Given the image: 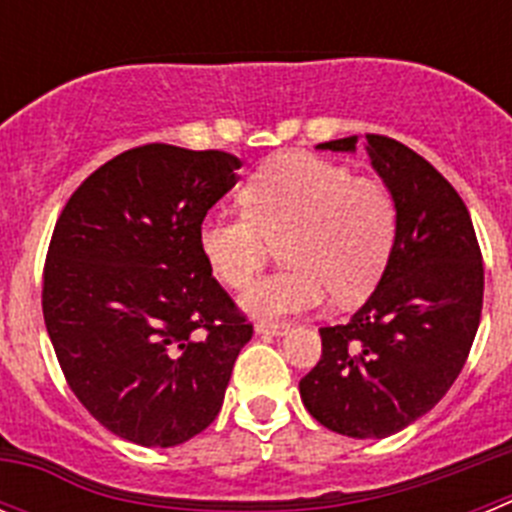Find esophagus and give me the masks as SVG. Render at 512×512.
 I'll use <instances>...</instances> for the list:
<instances>
[{
  "mask_svg": "<svg viewBox=\"0 0 512 512\" xmlns=\"http://www.w3.org/2000/svg\"><path fill=\"white\" fill-rule=\"evenodd\" d=\"M256 333L259 336H284L289 330V323H277V320H256Z\"/></svg>",
  "mask_w": 512,
  "mask_h": 512,
  "instance_id": "1",
  "label": "esophagus"
}]
</instances>
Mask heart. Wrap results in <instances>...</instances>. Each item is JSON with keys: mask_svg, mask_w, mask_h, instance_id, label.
Segmentation results:
<instances>
[{"mask_svg": "<svg viewBox=\"0 0 512 512\" xmlns=\"http://www.w3.org/2000/svg\"><path fill=\"white\" fill-rule=\"evenodd\" d=\"M241 212H210L200 225V251L212 277L243 289L282 246L287 269L243 295L251 315L279 318L318 307L333 295L354 305L372 295L397 241L395 197L382 182L346 166L284 153L243 187Z\"/></svg>", "mask_w": 512, "mask_h": 512, "instance_id": "1", "label": "heart"}]
</instances>
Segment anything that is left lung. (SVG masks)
I'll list each match as a JSON object with an SVG mask.
<instances>
[{
  "mask_svg": "<svg viewBox=\"0 0 512 512\" xmlns=\"http://www.w3.org/2000/svg\"><path fill=\"white\" fill-rule=\"evenodd\" d=\"M359 138L323 151H356ZM364 151L397 205V241L372 297L320 328L323 356L300 379L307 413L328 431L387 438L441 400L469 356L485 266L467 205L423 156L369 133Z\"/></svg>",
  "mask_w": 512,
  "mask_h": 512,
  "instance_id": "8db88e82",
  "label": "left lung"
}]
</instances>
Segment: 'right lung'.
Instances as JSON below:
<instances>
[{"label": "right lung", "instance_id": "1", "mask_svg": "<svg viewBox=\"0 0 512 512\" xmlns=\"http://www.w3.org/2000/svg\"><path fill=\"white\" fill-rule=\"evenodd\" d=\"M225 151L130 148L71 194L43 269V318L71 392L140 446H176L223 408L248 323L200 251L238 182Z\"/></svg>", "mask_w": 512, "mask_h": 512}]
</instances>
